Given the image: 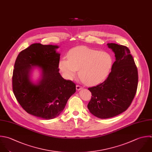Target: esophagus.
Here are the masks:
<instances>
[{"label":"esophagus","mask_w":152,"mask_h":152,"mask_svg":"<svg viewBox=\"0 0 152 152\" xmlns=\"http://www.w3.org/2000/svg\"><path fill=\"white\" fill-rule=\"evenodd\" d=\"M76 90H77V91H80V89H82V87H81V86H79V85H76Z\"/></svg>","instance_id":"esophagus-1"}]
</instances>
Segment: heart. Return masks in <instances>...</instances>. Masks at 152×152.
<instances>
[{"label": "heart", "mask_w": 152, "mask_h": 152, "mask_svg": "<svg viewBox=\"0 0 152 152\" xmlns=\"http://www.w3.org/2000/svg\"><path fill=\"white\" fill-rule=\"evenodd\" d=\"M113 64V57L108 53L81 46L70 50L68 59L61 60L58 67L67 79H73L79 70L83 83L94 85L106 79Z\"/></svg>", "instance_id": "heart-1"}]
</instances>
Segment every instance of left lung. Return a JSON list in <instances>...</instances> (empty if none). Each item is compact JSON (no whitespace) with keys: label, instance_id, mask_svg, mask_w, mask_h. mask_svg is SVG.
<instances>
[{"label":"left lung","instance_id":"1","mask_svg":"<svg viewBox=\"0 0 152 152\" xmlns=\"http://www.w3.org/2000/svg\"><path fill=\"white\" fill-rule=\"evenodd\" d=\"M115 61L107 79L88 90L92 93L88 105L94 116L109 118L124 112L131 105L138 85V72L130 50L126 46L108 43Z\"/></svg>","mask_w":152,"mask_h":152}]
</instances>
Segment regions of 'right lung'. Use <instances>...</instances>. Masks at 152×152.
I'll use <instances>...</instances> for the list:
<instances>
[{
    "label": "right lung",
    "instance_id": "right-lung-1",
    "mask_svg": "<svg viewBox=\"0 0 152 152\" xmlns=\"http://www.w3.org/2000/svg\"><path fill=\"white\" fill-rule=\"evenodd\" d=\"M58 48L57 45L31 44L19 53L14 65L12 88L17 101L26 113L45 120L58 116L76 92V85L59 73ZM35 68L41 72L37 83L30 79Z\"/></svg>",
    "mask_w": 152,
    "mask_h": 152
}]
</instances>
